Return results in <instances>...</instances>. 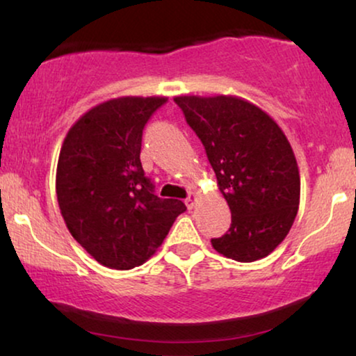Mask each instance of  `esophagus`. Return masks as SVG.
<instances>
[{
	"instance_id": "esophagus-1",
	"label": "esophagus",
	"mask_w": 356,
	"mask_h": 356,
	"mask_svg": "<svg viewBox=\"0 0 356 356\" xmlns=\"http://www.w3.org/2000/svg\"><path fill=\"white\" fill-rule=\"evenodd\" d=\"M197 202H198L197 193H191V195L186 198V205H187L188 210H193V208L197 207Z\"/></svg>"
}]
</instances>
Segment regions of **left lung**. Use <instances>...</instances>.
Here are the masks:
<instances>
[{
    "label": "left lung",
    "mask_w": 356,
    "mask_h": 356,
    "mask_svg": "<svg viewBox=\"0 0 356 356\" xmlns=\"http://www.w3.org/2000/svg\"><path fill=\"white\" fill-rule=\"evenodd\" d=\"M191 129L205 146L231 226L211 239L238 262L264 259L286 238L300 205V170L290 141L268 113L236 96H179Z\"/></svg>",
    "instance_id": "8db88e82"
}]
</instances>
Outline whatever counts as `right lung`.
Instances as JSON below:
<instances>
[{
	"label": "right lung",
	"mask_w": 356,
	"mask_h": 356,
	"mask_svg": "<svg viewBox=\"0 0 356 356\" xmlns=\"http://www.w3.org/2000/svg\"><path fill=\"white\" fill-rule=\"evenodd\" d=\"M168 97H118L71 127L56 165V197L73 238L99 264L130 270L163 244L181 200L159 198L140 161L141 136Z\"/></svg>",
	"instance_id": "obj_1"
}]
</instances>
